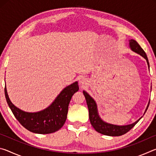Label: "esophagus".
Listing matches in <instances>:
<instances>
[{
    "label": "esophagus",
    "mask_w": 156,
    "mask_h": 156,
    "mask_svg": "<svg viewBox=\"0 0 156 156\" xmlns=\"http://www.w3.org/2000/svg\"><path fill=\"white\" fill-rule=\"evenodd\" d=\"M79 83H80L81 85H84V84L86 83L85 79H84V78H80V79H79Z\"/></svg>",
    "instance_id": "34e87169"
}]
</instances>
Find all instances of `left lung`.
<instances>
[{"label": "left lung", "instance_id": "obj_1", "mask_svg": "<svg viewBox=\"0 0 156 156\" xmlns=\"http://www.w3.org/2000/svg\"><path fill=\"white\" fill-rule=\"evenodd\" d=\"M129 47H130L131 49L134 52L137 53L140 55L144 58L146 59L148 67L149 69V60H148V58L147 56L146 53L144 52L143 49H142V47L140 46V44L137 43L136 41L133 40H129ZM83 94L84 97H85L87 104V107L89 109V120L91 125L93 126L95 130L98 132L100 133L103 134L105 136H122L123 134L131 130V129L135 126L137 123L138 122V121L141 119L142 117L138 119L135 122L130 124V125H112V124L107 123L105 121L102 120L99 116L98 112V108L97 105L95 102V100L89 96V95L85 91H83ZM150 102V101H149ZM149 104H148L147 109L145 110V112H147V110L149 107ZM144 112V113H145Z\"/></svg>", "mask_w": 156, "mask_h": 156}]
</instances>
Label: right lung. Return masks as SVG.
<instances>
[{
    "label": "right lung",
    "mask_w": 156,
    "mask_h": 156,
    "mask_svg": "<svg viewBox=\"0 0 156 156\" xmlns=\"http://www.w3.org/2000/svg\"><path fill=\"white\" fill-rule=\"evenodd\" d=\"M79 89L78 82L66 87L49 106L41 112L30 113L18 109L12 104L7 94L5 95L13 114L21 125L31 132L39 134L51 133L58 131L67 119L68 107L72 97Z\"/></svg>",
    "instance_id": "add662e5"
}]
</instances>
